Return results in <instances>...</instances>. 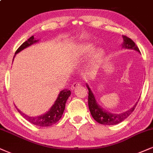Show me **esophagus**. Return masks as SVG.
Returning a JSON list of instances; mask_svg holds the SVG:
<instances>
[{"mask_svg":"<svg viewBox=\"0 0 153 153\" xmlns=\"http://www.w3.org/2000/svg\"><path fill=\"white\" fill-rule=\"evenodd\" d=\"M79 86H80L79 83V82H74L72 84V85H71V90H74V88H78Z\"/></svg>","mask_w":153,"mask_h":153,"instance_id":"1","label":"esophagus"}]
</instances>
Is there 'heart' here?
<instances>
[{
    "label": "heart",
    "instance_id": "b5f03b06",
    "mask_svg": "<svg viewBox=\"0 0 153 153\" xmlns=\"http://www.w3.org/2000/svg\"><path fill=\"white\" fill-rule=\"evenodd\" d=\"M94 45L93 44H91V43H88V44H86L85 45H84V46L81 48L79 52L81 54H82V55H84V54H88L91 53L92 51L94 50ZM103 50H99L97 52H96V58H97V59H100V58L103 56Z\"/></svg>",
    "mask_w": 153,
    "mask_h": 153
}]
</instances>
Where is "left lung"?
I'll return each instance as SVG.
<instances>
[{
  "label": "left lung",
  "mask_w": 153,
  "mask_h": 153,
  "mask_svg": "<svg viewBox=\"0 0 153 153\" xmlns=\"http://www.w3.org/2000/svg\"><path fill=\"white\" fill-rule=\"evenodd\" d=\"M123 47L127 49H131V50H135L140 52L138 48L135 43L129 37H128L126 35H123ZM88 90V105L89 111L91 112V114L94 119L99 123L102 124V125H116V124L119 123L124 120L126 118H128L133 111L135 110V107L138 103V101L133 105V108L129 109L128 111L126 112L122 113V114H111L108 112L107 111H105L103 108H101L100 105L98 104L96 101L95 97H94L93 93H92L90 88L88 86H86ZM139 101V100H138Z\"/></svg>",
  "instance_id": "left-lung-1"
}]
</instances>
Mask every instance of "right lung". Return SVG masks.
Returning <instances> with one entry per match:
<instances>
[{
	"label": "right lung",
	"mask_w": 153,
	"mask_h": 153,
	"mask_svg": "<svg viewBox=\"0 0 153 153\" xmlns=\"http://www.w3.org/2000/svg\"><path fill=\"white\" fill-rule=\"evenodd\" d=\"M36 42H37V40H35L34 36L30 37L27 41L22 43L19 47L18 50H16V54L18 53L19 52H20L23 49L27 48L30 45H33V43ZM70 95V90H62L59 93L57 99H56L55 102L54 103V105L50 109V111L48 112H47L45 114L42 115V116H39L37 117L28 116L27 115L22 114L21 111L18 110V108L17 109H18V112L21 114V116H23L24 118H25L28 121L30 122L31 123L38 126H42V127H48V126H50L54 123H56L61 118L64 111H65L66 102H67L68 98L69 97Z\"/></svg>",
	"instance_id": "1"
}]
</instances>
